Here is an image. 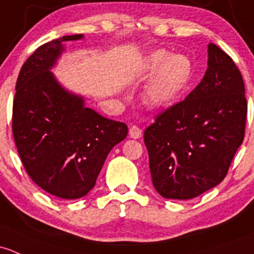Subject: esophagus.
I'll use <instances>...</instances> for the list:
<instances>
[{
	"label": "esophagus",
	"mask_w": 254,
	"mask_h": 254,
	"mask_svg": "<svg viewBox=\"0 0 254 254\" xmlns=\"http://www.w3.org/2000/svg\"><path fill=\"white\" fill-rule=\"evenodd\" d=\"M129 135L130 137L132 138H140L141 136H142V130H141L138 127H136V125H132V127H130L129 129Z\"/></svg>",
	"instance_id": "1"
}]
</instances>
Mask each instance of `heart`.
<instances>
[{
    "label": "heart",
    "mask_w": 254,
    "mask_h": 254,
    "mask_svg": "<svg viewBox=\"0 0 254 254\" xmlns=\"http://www.w3.org/2000/svg\"><path fill=\"white\" fill-rule=\"evenodd\" d=\"M142 71L154 73L145 87V102L152 107H164L172 105L190 84L193 65L188 56L157 50L145 58Z\"/></svg>",
    "instance_id": "1"
}]
</instances>
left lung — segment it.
Returning <instances> with one entry per match:
<instances>
[{"label": "left lung", "mask_w": 254, "mask_h": 254, "mask_svg": "<svg viewBox=\"0 0 254 254\" xmlns=\"http://www.w3.org/2000/svg\"><path fill=\"white\" fill-rule=\"evenodd\" d=\"M247 100L230 56L208 45L203 79L145 130L154 189L164 198L191 199L223 181L245 137Z\"/></svg>", "instance_id": "1"}]
</instances>
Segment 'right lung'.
Listing matches in <instances>:
<instances>
[{
	"mask_svg": "<svg viewBox=\"0 0 254 254\" xmlns=\"http://www.w3.org/2000/svg\"><path fill=\"white\" fill-rule=\"evenodd\" d=\"M80 39L66 35L40 46L21 66L13 101L12 131L25 172L63 199L89 193L111 149L127 135V124L87 108L50 70L63 42Z\"/></svg>",
	"mask_w": 254,
	"mask_h": 254,
	"instance_id": "right-lung-1",
	"label": "right lung"
}]
</instances>
